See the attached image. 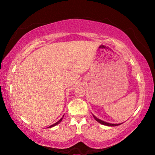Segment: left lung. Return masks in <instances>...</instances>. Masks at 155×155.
<instances>
[{
    "instance_id": "left-lung-1",
    "label": "left lung",
    "mask_w": 155,
    "mask_h": 155,
    "mask_svg": "<svg viewBox=\"0 0 155 155\" xmlns=\"http://www.w3.org/2000/svg\"><path fill=\"white\" fill-rule=\"evenodd\" d=\"M93 116L94 117V119H95L97 122H98L99 123H101V124H104V125H106V126H109V127H115V126H118V125L121 124H111V123H107L106 122L103 121V120L97 118V117L96 116H94V115H93Z\"/></svg>"
}]
</instances>
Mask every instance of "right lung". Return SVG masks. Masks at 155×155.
I'll list each match as a JSON object with an SVG mask.
<instances>
[{
    "mask_svg": "<svg viewBox=\"0 0 155 155\" xmlns=\"http://www.w3.org/2000/svg\"><path fill=\"white\" fill-rule=\"evenodd\" d=\"M63 117H64V116H63ZM62 119H63V117H61V119H60L59 120V121L58 122H57L56 123H54V124H52V125H51V126H50V128H51V127H54V126H56L57 124H59V123L60 122H61V120H62Z\"/></svg>",
    "mask_w": 155,
    "mask_h": 155,
    "instance_id": "1",
    "label": "right lung"
}]
</instances>
